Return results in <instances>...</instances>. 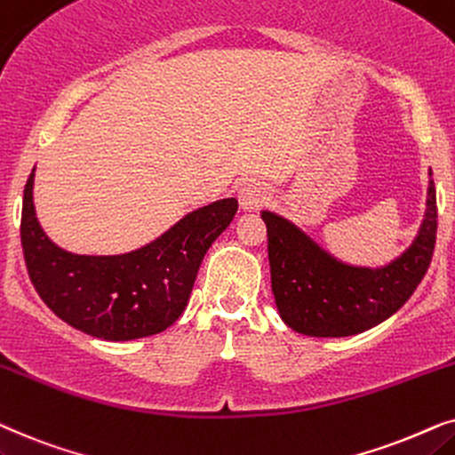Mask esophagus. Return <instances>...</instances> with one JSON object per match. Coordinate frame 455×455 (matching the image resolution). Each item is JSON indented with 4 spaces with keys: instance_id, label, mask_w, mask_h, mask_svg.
<instances>
[{
    "instance_id": "obj_1",
    "label": "esophagus",
    "mask_w": 455,
    "mask_h": 455,
    "mask_svg": "<svg viewBox=\"0 0 455 455\" xmlns=\"http://www.w3.org/2000/svg\"><path fill=\"white\" fill-rule=\"evenodd\" d=\"M268 199H270V193L264 185L245 183L243 187H241L239 202L243 210H259L264 204H268Z\"/></svg>"
}]
</instances>
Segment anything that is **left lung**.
I'll return each instance as SVG.
<instances>
[{
    "label": "left lung",
    "instance_id": "1",
    "mask_svg": "<svg viewBox=\"0 0 455 455\" xmlns=\"http://www.w3.org/2000/svg\"><path fill=\"white\" fill-rule=\"evenodd\" d=\"M262 218L272 293L284 323L310 337H349L395 314L425 278L437 241V193L431 179L416 241L402 258L377 270L337 262L272 212H262Z\"/></svg>",
    "mask_w": 455,
    "mask_h": 455
}]
</instances>
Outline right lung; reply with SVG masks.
<instances>
[{"mask_svg":"<svg viewBox=\"0 0 455 455\" xmlns=\"http://www.w3.org/2000/svg\"><path fill=\"white\" fill-rule=\"evenodd\" d=\"M33 172L24 185L20 218L30 283L64 323L106 341H131L168 329L185 310L205 251L239 208L235 197L220 199L187 214L137 251L76 256L60 250L41 231Z\"/></svg>","mask_w":455,"mask_h":455,"instance_id":"obj_1","label":"right lung"}]
</instances>
